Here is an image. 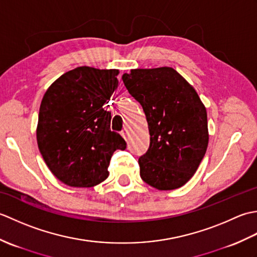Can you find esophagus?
<instances>
[{
    "label": "esophagus",
    "mask_w": 257,
    "mask_h": 257,
    "mask_svg": "<svg viewBox=\"0 0 257 257\" xmlns=\"http://www.w3.org/2000/svg\"><path fill=\"white\" fill-rule=\"evenodd\" d=\"M121 136L122 137L127 140V138H128V136H129V129L127 128V127H124L123 129H122V132H121Z\"/></svg>",
    "instance_id": "34e87169"
}]
</instances>
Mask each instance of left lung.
<instances>
[{"label":"left lung","mask_w":257,"mask_h":257,"mask_svg":"<svg viewBox=\"0 0 257 257\" xmlns=\"http://www.w3.org/2000/svg\"><path fill=\"white\" fill-rule=\"evenodd\" d=\"M122 80L148 121L150 146L138 161L141 179L158 190L182 187L209 144L206 109L198 92L171 67L132 69Z\"/></svg>","instance_id":"left-lung-1"}]
</instances>
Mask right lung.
I'll use <instances>...</instances> for the list:
<instances>
[{"mask_svg": "<svg viewBox=\"0 0 257 257\" xmlns=\"http://www.w3.org/2000/svg\"><path fill=\"white\" fill-rule=\"evenodd\" d=\"M118 69L81 66L65 73L43 97L36 138L48 169L59 181L90 188L109 176L108 167L125 141L110 130L105 109L118 87Z\"/></svg>", "mask_w": 257, "mask_h": 257, "instance_id": "add662e5", "label": "right lung"}]
</instances>
